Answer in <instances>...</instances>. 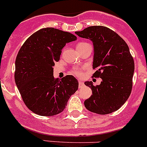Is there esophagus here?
Here are the masks:
<instances>
[{
    "instance_id": "obj_1",
    "label": "esophagus",
    "mask_w": 147,
    "mask_h": 147,
    "mask_svg": "<svg viewBox=\"0 0 147 147\" xmlns=\"http://www.w3.org/2000/svg\"><path fill=\"white\" fill-rule=\"evenodd\" d=\"M78 86H79V88H81L82 87H84V84L82 81H78Z\"/></svg>"
}]
</instances>
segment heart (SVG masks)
Instances as JSON below:
<instances>
[{
	"instance_id": "b5f03b06",
	"label": "heart",
	"mask_w": 147,
	"mask_h": 147,
	"mask_svg": "<svg viewBox=\"0 0 147 147\" xmlns=\"http://www.w3.org/2000/svg\"><path fill=\"white\" fill-rule=\"evenodd\" d=\"M87 43L86 42H81V43L78 44L77 47H79V46H83V45H86ZM73 73L75 74V75L78 76H81L83 75V70L81 69V68H75L73 70Z\"/></svg>"
}]
</instances>
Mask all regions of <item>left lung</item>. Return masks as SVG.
Returning <instances> with one entry per match:
<instances>
[{"mask_svg": "<svg viewBox=\"0 0 147 147\" xmlns=\"http://www.w3.org/2000/svg\"><path fill=\"white\" fill-rule=\"evenodd\" d=\"M75 34L93 42V69H97L93 76L102 79L96 86L92 81L84 83L93 93L84 101L85 107L100 115L116 111L127 100L132 88L134 62L128 45L117 33L104 26H90Z\"/></svg>", "mask_w": 147, "mask_h": 147, "instance_id": "obj_1", "label": "left lung"}]
</instances>
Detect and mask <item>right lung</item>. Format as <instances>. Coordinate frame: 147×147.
Returning <instances> with one entry per match:
<instances>
[{"instance_id":"obj_1","label":"right lung","mask_w":147,"mask_h":147,"mask_svg":"<svg viewBox=\"0 0 147 147\" xmlns=\"http://www.w3.org/2000/svg\"><path fill=\"white\" fill-rule=\"evenodd\" d=\"M75 35L53 28L41 29L25 42L16 60L15 81L26 106L41 116L61 113L78 88L77 79L68 75L54 78L55 61H59L66 44Z\"/></svg>"}]
</instances>
